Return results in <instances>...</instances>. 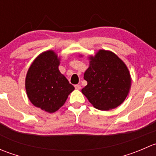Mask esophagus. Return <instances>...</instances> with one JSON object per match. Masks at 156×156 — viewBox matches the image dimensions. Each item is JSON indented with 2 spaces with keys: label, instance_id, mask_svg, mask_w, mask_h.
<instances>
[{
  "label": "esophagus",
  "instance_id": "1",
  "mask_svg": "<svg viewBox=\"0 0 156 156\" xmlns=\"http://www.w3.org/2000/svg\"><path fill=\"white\" fill-rule=\"evenodd\" d=\"M75 88L76 90H80L81 89V85H80V84H75Z\"/></svg>",
  "mask_w": 156,
  "mask_h": 156
}]
</instances>
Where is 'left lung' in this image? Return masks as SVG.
Listing matches in <instances>:
<instances>
[{"instance_id":"obj_1","label":"left lung","mask_w":156,"mask_h":156,"mask_svg":"<svg viewBox=\"0 0 156 156\" xmlns=\"http://www.w3.org/2000/svg\"><path fill=\"white\" fill-rule=\"evenodd\" d=\"M89 68L84 78L87 84L81 92L96 108L112 109L126 99L131 78L125 62L109 50H100L90 56Z\"/></svg>"}]
</instances>
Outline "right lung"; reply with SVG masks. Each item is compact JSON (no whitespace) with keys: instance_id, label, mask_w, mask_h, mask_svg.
<instances>
[{"instance_id":"right-lung-1","label":"right lung","mask_w":156,"mask_h":156,"mask_svg":"<svg viewBox=\"0 0 156 156\" xmlns=\"http://www.w3.org/2000/svg\"><path fill=\"white\" fill-rule=\"evenodd\" d=\"M59 60L53 50L44 52L33 61L26 75V90L29 100L49 113L62 107L75 90L59 72Z\"/></svg>"}]
</instances>
